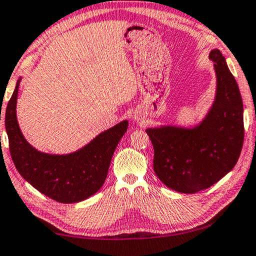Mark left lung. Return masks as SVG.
<instances>
[{"mask_svg":"<svg viewBox=\"0 0 256 256\" xmlns=\"http://www.w3.org/2000/svg\"><path fill=\"white\" fill-rule=\"evenodd\" d=\"M218 76L213 108L194 129H148L153 145V169L164 186L196 194L218 182L234 167L244 144L242 100L221 51L212 50Z\"/></svg>","mask_w":256,"mask_h":256,"instance_id":"obj_1","label":"left lung"}]
</instances>
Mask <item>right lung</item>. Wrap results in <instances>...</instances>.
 Returning a JSON list of instances; mask_svg holds the SVG:
<instances>
[{"label":"right lung","mask_w":256,"mask_h":256,"mask_svg":"<svg viewBox=\"0 0 256 256\" xmlns=\"http://www.w3.org/2000/svg\"><path fill=\"white\" fill-rule=\"evenodd\" d=\"M19 78L6 110L9 150L24 178L49 198L62 204L78 202L95 194L105 182L113 153L127 132L128 121L98 135L80 151L68 156L41 153L27 143L16 118Z\"/></svg>","instance_id":"add662e5"}]
</instances>
